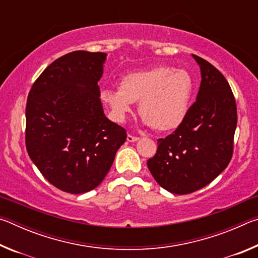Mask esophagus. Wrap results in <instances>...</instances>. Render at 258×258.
<instances>
[{"instance_id": "1", "label": "esophagus", "mask_w": 258, "mask_h": 258, "mask_svg": "<svg viewBox=\"0 0 258 258\" xmlns=\"http://www.w3.org/2000/svg\"><path fill=\"white\" fill-rule=\"evenodd\" d=\"M138 140H139L138 137H133V135H131V134L127 135V141L128 142H137Z\"/></svg>"}]
</instances>
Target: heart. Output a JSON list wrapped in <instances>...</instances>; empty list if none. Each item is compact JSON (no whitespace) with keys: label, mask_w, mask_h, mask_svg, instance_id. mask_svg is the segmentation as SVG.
I'll return each mask as SVG.
<instances>
[{"label":"heart","mask_w":258,"mask_h":258,"mask_svg":"<svg viewBox=\"0 0 258 258\" xmlns=\"http://www.w3.org/2000/svg\"><path fill=\"white\" fill-rule=\"evenodd\" d=\"M194 91V78L185 69L156 66L126 74L119 87L102 91L101 99L118 121H125L133 102L140 101L143 123L157 131H169L185 119Z\"/></svg>","instance_id":"heart-1"}]
</instances>
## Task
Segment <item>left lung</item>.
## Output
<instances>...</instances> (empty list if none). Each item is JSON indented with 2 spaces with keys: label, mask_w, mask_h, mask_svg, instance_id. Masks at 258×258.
I'll return each mask as SVG.
<instances>
[{
  "label": "left lung",
  "mask_w": 258,
  "mask_h": 258,
  "mask_svg": "<svg viewBox=\"0 0 258 258\" xmlns=\"http://www.w3.org/2000/svg\"><path fill=\"white\" fill-rule=\"evenodd\" d=\"M202 72L197 100L185 119L165 139H158L148 168L157 183L172 194L187 195L209 184L229 165L237 127V104L222 73L192 54Z\"/></svg>",
  "instance_id": "obj_1"
}]
</instances>
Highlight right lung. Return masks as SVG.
Instances as JSON below:
<instances>
[{"label":"right lung","instance_id":"obj_1","mask_svg":"<svg viewBox=\"0 0 258 258\" xmlns=\"http://www.w3.org/2000/svg\"><path fill=\"white\" fill-rule=\"evenodd\" d=\"M106 56L87 51L60 56L38 76L27 98L26 149L42 175L68 194L97 187L127 137L104 116L99 98Z\"/></svg>","mask_w":258,"mask_h":258}]
</instances>
